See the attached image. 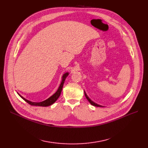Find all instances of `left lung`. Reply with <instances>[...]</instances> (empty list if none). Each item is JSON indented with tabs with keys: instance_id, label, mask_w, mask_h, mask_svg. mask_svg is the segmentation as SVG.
<instances>
[{
	"instance_id": "8db88e82",
	"label": "left lung",
	"mask_w": 148,
	"mask_h": 148,
	"mask_svg": "<svg viewBox=\"0 0 148 148\" xmlns=\"http://www.w3.org/2000/svg\"><path fill=\"white\" fill-rule=\"evenodd\" d=\"M84 95H85V96H86V98L88 99V100L89 101V103H90L92 105L94 106H96V107H103V106H101L98 105V104H97L95 103L94 101H92V100L89 98V97L87 95V94H86V92H84Z\"/></svg>"
}]
</instances>
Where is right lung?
Here are the masks:
<instances>
[{
  "instance_id": "1",
  "label": "right lung",
  "mask_w": 148,
  "mask_h": 148,
  "mask_svg": "<svg viewBox=\"0 0 148 148\" xmlns=\"http://www.w3.org/2000/svg\"><path fill=\"white\" fill-rule=\"evenodd\" d=\"M68 73H66L65 74H64L63 77H62V82L60 83V85L59 86V88H58V90L56 91V92L55 94H53L51 97H50L49 98L47 99L46 100L44 101L40 102V103H34V102H31L30 101L25 99V98H23L22 96H21L20 95H18L21 97V98H22L23 99H24L26 102H27L28 104H29L31 106H42V107H47V106H49L51 104H53L54 102L56 101L58 99V98L59 97L60 94H61V92L62 90V88H63L64 86V82L66 78V77L68 76Z\"/></svg>"
}]
</instances>
